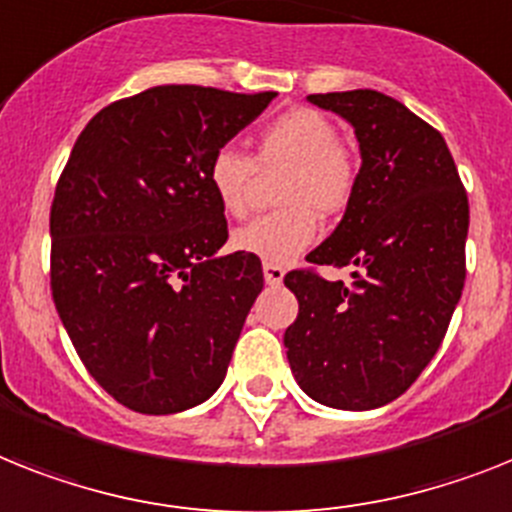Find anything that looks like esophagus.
<instances>
[{
	"label": "esophagus",
	"instance_id": "34e87169",
	"mask_svg": "<svg viewBox=\"0 0 512 512\" xmlns=\"http://www.w3.org/2000/svg\"><path fill=\"white\" fill-rule=\"evenodd\" d=\"M264 280L266 285H280L285 280V269L280 264H264Z\"/></svg>",
	"mask_w": 512,
	"mask_h": 512
}]
</instances>
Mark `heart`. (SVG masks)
<instances>
[{"label":"heart","instance_id":"obj_1","mask_svg":"<svg viewBox=\"0 0 512 512\" xmlns=\"http://www.w3.org/2000/svg\"><path fill=\"white\" fill-rule=\"evenodd\" d=\"M259 170H285L277 183V201L285 206L238 227L232 248L264 264H287L314 246L316 214L332 217L345 211L358 180L356 162L340 143L337 125L311 107L287 109L266 122L253 156L230 143L211 154L206 180L225 214H246Z\"/></svg>","mask_w":512,"mask_h":512}]
</instances>
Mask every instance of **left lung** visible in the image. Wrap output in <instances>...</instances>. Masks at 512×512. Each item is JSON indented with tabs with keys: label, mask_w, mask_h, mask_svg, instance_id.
Returning a JSON list of instances; mask_svg holds the SVG:
<instances>
[{
	"label": "left lung",
	"mask_w": 512,
	"mask_h": 512,
	"mask_svg": "<svg viewBox=\"0 0 512 512\" xmlns=\"http://www.w3.org/2000/svg\"><path fill=\"white\" fill-rule=\"evenodd\" d=\"M356 130L361 170L345 217L314 265L354 282L287 272L298 319L285 329L295 382L316 403L371 411L400 398L439 350L466 282L468 196L445 138L371 88L311 94Z\"/></svg>",
	"instance_id": "8db88e82"
}]
</instances>
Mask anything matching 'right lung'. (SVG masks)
I'll return each mask as SVG.
<instances>
[{
  "instance_id": "right-lung-1",
  "label": "right lung",
  "mask_w": 512,
  "mask_h": 512,
  "mask_svg": "<svg viewBox=\"0 0 512 512\" xmlns=\"http://www.w3.org/2000/svg\"><path fill=\"white\" fill-rule=\"evenodd\" d=\"M274 96L149 88L101 109L59 175L54 306L88 374L130 411H188L225 379L264 272L217 253L227 219L206 167Z\"/></svg>"
}]
</instances>
